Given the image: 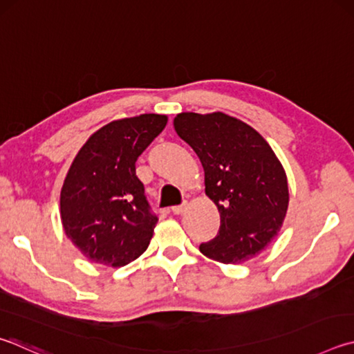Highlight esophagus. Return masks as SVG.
I'll use <instances>...</instances> for the list:
<instances>
[{"mask_svg": "<svg viewBox=\"0 0 354 354\" xmlns=\"http://www.w3.org/2000/svg\"><path fill=\"white\" fill-rule=\"evenodd\" d=\"M184 210H185V204H181V205H173L171 207V212L175 215H181V214H184Z\"/></svg>", "mask_w": 354, "mask_h": 354, "instance_id": "1", "label": "esophagus"}]
</instances>
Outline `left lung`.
Masks as SVG:
<instances>
[{
    "label": "left lung",
    "instance_id": "1",
    "mask_svg": "<svg viewBox=\"0 0 354 354\" xmlns=\"http://www.w3.org/2000/svg\"><path fill=\"white\" fill-rule=\"evenodd\" d=\"M173 127L201 160L205 195L220 212V230L199 250L224 265L254 259L277 236L288 212L277 155L259 131L221 111L179 113Z\"/></svg>",
    "mask_w": 354,
    "mask_h": 354
}]
</instances>
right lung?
I'll list each match as a JSON object with an SVG mask.
<instances>
[{"instance_id":"1","label":"right lung","mask_w":354,"mask_h":354,"mask_svg":"<svg viewBox=\"0 0 354 354\" xmlns=\"http://www.w3.org/2000/svg\"><path fill=\"white\" fill-rule=\"evenodd\" d=\"M167 120L165 114L113 120L75 155L62 187L60 218L86 260L120 268L149 248L158 218L150 214L136 160Z\"/></svg>"}]
</instances>
